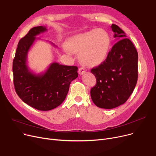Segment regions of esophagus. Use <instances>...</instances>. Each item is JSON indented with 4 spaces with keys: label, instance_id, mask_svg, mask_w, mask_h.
<instances>
[{
    "label": "esophagus",
    "instance_id": "34e87169",
    "mask_svg": "<svg viewBox=\"0 0 156 156\" xmlns=\"http://www.w3.org/2000/svg\"><path fill=\"white\" fill-rule=\"evenodd\" d=\"M85 69L84 68H80L78 69V73L80 74V75H83V74L85 73Z\"/></svg>",
    "mask_w": 156,
    "mask_h": 156
}]
</instances>
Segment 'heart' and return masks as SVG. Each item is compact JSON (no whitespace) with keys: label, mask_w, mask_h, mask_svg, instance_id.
<instances>
[{"label":"heart","mask_w":156,"mask_h":156,"mask_svg":"<svg viewBox=\"0 0 156 156\" xmlns=\"http://www.w3.org/2000/svg\"><path fill=\"white\" fill-rule=\"evenodd\" d=\"M111 45L108 33L102 28L93 29L71 37L68 41L66 51L80 53V59L84 64L94 67L102 63L108 56Z\"/></svg>","instance_id":"heart-1"}]
</instances>
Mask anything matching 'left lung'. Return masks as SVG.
I'll list each match as a JSON object with an SVG mask.
<instances>
[{
  "instance_id": "left-lung-1",
  "label": "left lung",
  "mask_w": 156,
  "mask_h": 156,
  "mask_svg": "<svg viewBox=\"0 0 156 156\" xmlns=\"http://www.w3.org/2000/svg\"><path fill=\"white\" fill-rule=\"evenodd\" d=\"M111 28L118 42L106 59L91 69L97 80L90 90L92 100L102 109L123 104L133 93L138 78V53L134 45L116 24Z\"/></svg>"
}]
</instances>
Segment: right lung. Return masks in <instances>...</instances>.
Returning <instances> with one entry per match:
<instances>
[{"instance_id": "right-lung-1", "label": "right lung", "mask_w": 156, "mask_h": 156, "mask_svg": "<svg viewBox=\"0 0 156 156\" xmlns=\"http://www.w3.org/2000/svg\"><path fill=\"white\" fill-rule=\"evenodd\" d=\"M47 30L43 26L31 28L20 40L12 64L16 93L24 103L40 111H49L61 105L66 97L71 82L78 76L76 66L57 62L51 63L45 72L38 74L28 66V53L39 39L36 36Z\"/></svg>"}]
</instances>
